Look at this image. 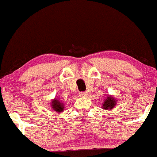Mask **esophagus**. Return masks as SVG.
Listing matches in <instances>:
<instances>
[{
  "label": "esophagus",
  "mask_w": 157,
  "mask_h": 157,
  "mask_svg": "<svg viewBox=\"0 0 157 157\" xmlns=\"http://www.w3.org/2000/svg\"><path fill=\"white\" fill-rule=\"evenodd\" d=\"M79 96L80 97H87L88 95V92L87 91H82V92H79Z\"/></svg>",
  "instance_id": "obj_1"
}]
</instances>
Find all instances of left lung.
Returning a JSON list of instances; mask_svg holds the SVG:
<instances>
[{
  "mask_svg": "<svg viewBox=\"0 0 157 157\" xmlns=\"http://www.w3.org/2000/svg\"><path fill=\"white\" fill-rule=\"evenodd\" d=\"M116 99H115L113 97L108 96L106 99L103 101L102 108L103 109L108 110V109H112L116 106Z\"/></svg>",
  "mask_w": 157,
  "mask_h": 157,
  "instance_id": "8db88e82",
  "label": "left lung"
}]
</instances>
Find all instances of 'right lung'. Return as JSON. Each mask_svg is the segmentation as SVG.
<instances>
[{
	"label": "right lung",
	"instance_id": "add662e5",
	"mask_svg": "<svg viewBox=\"0 0 157 157\" xmlns=\"http://www.w3.org/2000/svg\"><path fill=\"white\" fill-rule=\"evenodd\" d=\"M51 106H52V109L54 111H56V113H60L63 112L65 109L64 107V104L62 103V101H60V100H58L56 98H54V100L51 102Z\"/></svg>",
	"mask_w": 157,
	"mask_h": 157
}]
</instances>
